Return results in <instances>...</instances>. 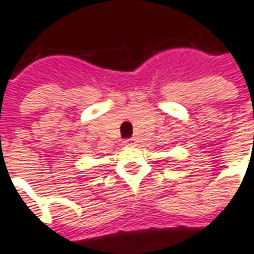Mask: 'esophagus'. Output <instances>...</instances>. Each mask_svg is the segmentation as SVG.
<instances>
[{"label": "esophagus", "mask_w": 254, "mask_h": 254, "mask_svg": "<svg viewBox=\"0 0 254 254\" xmlns=\"http://www.w3.org/2000/svg\"><path fill=\"white\" fill-rule=\"evenodd\" d=\"M125 143H127V146H134V144L137 143V139H136V137H130V139H127Z\"/></svg>", "instance_id": "esophagus-1"}]
</instances>
